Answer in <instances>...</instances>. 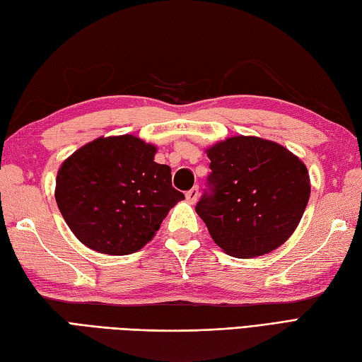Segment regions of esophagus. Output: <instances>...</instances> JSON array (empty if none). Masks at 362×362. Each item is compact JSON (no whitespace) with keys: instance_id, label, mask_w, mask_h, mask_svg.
<instances>
[{"instance_id":"esophagus-1","label":"esophagus","mask_w":362,"mask_h":362,"mask_svg":"<svg viewBox=\"0 0 362 362\" xmlns=\"http://www.w3.org/2000/svg\"><path fill=\"white\" fill-rule=\"evenodd\" d=\"M187 201L189 202V204H194L196 201H197V197H199V188L197 187H194V188H191L189 191H187Z\"/></svg>"}]
</instances>
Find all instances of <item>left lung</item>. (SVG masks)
I'll return each instance as SVG.
<instances>
[{"mask_svg":"<svg viewBox=\"0 0 362 362\" xmlns=\"http://www.w3.org/2000/svg\"><path fill=\"white\" fill-rule=\"evenodd\" d=\"M209 185L196 213L219 247L255 258L294 233L311 193L305 163L284 146L259 136H230L205 149Z\"/></svg>","mask_w":362,"mask_h":362,"instance_id":"obj_1","label":"left lung"}]
</instances>
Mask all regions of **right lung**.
Segmentation results:
<instances>
[{
    "label": "right lung",
    "mask_w": 362,
    "mask_h": 362,
    "mask_svg": "<svg viewBox=\"0 0 362 362\" xmlns=\"http://www.w3.org/2000/svg\"><path fill=\"white\" fill-rule=\"evenodd\" d=\"M157 146L135 135L99 136L60 165L56 202L87 247L129 255L148 244L173 206L185 199L173 188L171 168L153 161Z\"/></svg>",
    "instance_id": "obj_1"
}]
</instances>
